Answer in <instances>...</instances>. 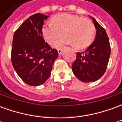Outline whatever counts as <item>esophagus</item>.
Wrapping results in <instances>:
<instances>
[{"label": "esophagus", "instance_id": "obj_1", "mask_svg": "<svg viewBox=\"0 0 122 122\" xmlns=\"http://www.w3.org/2000/svg\"><path fill=\"white\" fill-rule=\"evenodd\" d=\"M62 51H63V49H62V48H59V49H58L59 55H61V53H62Z\"/></svg>", "mask_w": 122, "mask_h": 122}]
</instances>
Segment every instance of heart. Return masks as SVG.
I'll list each match as a JSON object with an SVG mask.
<instances>
[{
	"label": "heart",
	"mask_w": 122,
	"mask_h": 122,
	"mask_svg": "<svg viewBox=\"0 0 122 122\" xmlns=\"http://www.w3.org/2000/svg\"><path fill=\"white\" fill-rule=\"evenodd\" d=\"M42 35L49 44H53L63 35L66 36L55 44L74 45L77 49H84L92 44L96 36V28L92 21L76 15L61 14L53 17L52 22L43 26Z\"/></svg>",
	"instance_id": "b5f03b06"
}]
</instances>
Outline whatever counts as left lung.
Listing matches in <instances>:
<instances>
[{"mask_svg":"<svg viewBox=\"0 0 122 122\" xmlns=\"http://www.w3.org/2000/svg\"><path fill=\"white\" fill-rule=\"evenodd\" d=\"M96 31L95 40L84 52L76 53L72 69L83 82H95L105 74L110 55L109 38L104 28L92 18Z\"/></svg>","mask_w":122,"mask_h":122,"instance_id":"obj_1","label":"left lung"}]
</instances>
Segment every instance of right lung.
Returning <instances> with one entry per match:
<instances>
[{
	"label": "right lung",
	"instance_id": "1",
	"mask_svg": "<svg viewBox=\"0 0 122 122\" xmlns=\"http://www.w3.org/2000/svg\"><path fill=\"white\" fill-rule=\"evenodd\" d=\"M48 15L37 13L25 20L15 30L12 41L11 60L18 76L27 84H43L51 75L58 51L46 42L42 35Z\"/></svg>",
	"mask_w": 122,
	"mask_h": 122
}]
</instances>
